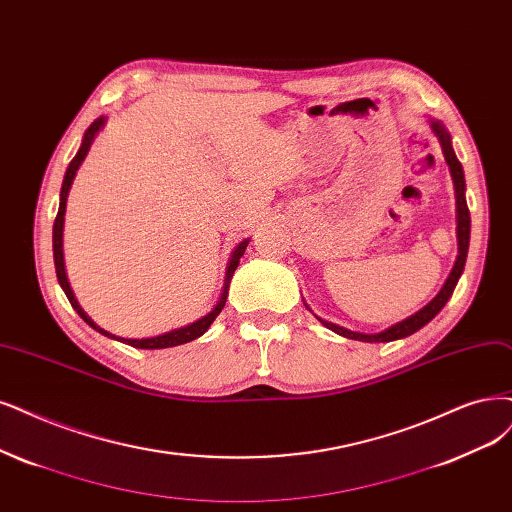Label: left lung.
I'll use <instances>...</instances> for the list:
<instances>
[{
  "mask_svg": "<svg viewBox=\"0 0 512 512\" xmlns=\"http://www.w3.org/2000/svg\"><path fill=\"white\" fill-rule=\"evenodd\" d=\"M432 130L437 132V137L443 145V154H445V160L449 164V170H451V177H453V185H456V202H458V246H460V255H458V261L456 266H453L447 282L443 285L441 293L434 297L428 306H424L420 312H415L413 316L401 320V323H396L394 327L382 331V333H375V335H363V333H354V331H348L344 327H337L333 323H327V320H320L327 329L344 335V337H350V339H358V342H392V339H401V337H407L411 333H415L418 329H422L426 323H430V320L437 316L443 306L447 304V299L451 297L453 289H456L458 285V278L460 274L464 272V263H466V255H468V242H470V213H468V204H466V196H464V189H466V183H464V170H462V164L460 160L456 158V154H453V147H451V139H449V132L445 130V126L441 122H432Z\"/></svg>",
  "mask_w": 512,
  "mask_h": 512,
  "instance_id": "1",
  "label": "left lung"
}]
</instances>
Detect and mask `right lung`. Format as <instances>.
Here are the masks:
<instances>
[{
    "mask_svg": "<svg viewBox=\"0 0 512 512\" xmlns=\"http://www.w3.org/2000/svg\"><path fill=\"white\" fill-rule=\"evenodd\" d=\"M103 122H105V120H103V118H99V120H94V122L88 126L80 151H78V154H75V158L69 162V168H67L65 179H63V187H61V204H59V213H56L54 227H52V249H54L56 278H59V285L63 287V291H65V295H67V299H69V304L73 306V310L78 312V314L84 318V323H88L92 329H97L99 333H103V335H107V337L118 339L116 335H111V333L103 331L101 327L94 325L92 320L86 316V312L80 308V304H78V301H75L73 291H71L69 282H67V276H65V263H63V221H65V204H67V196H69V187H71V183H73L75 173H78L80 164L84 162V158H86V154H88V149H90V145H92L94 135H97V132L101 130ZM246 244H249V240H242V242L236 246V251H234V255H232V259H230V266H227V278H225L223 295H221V299H219V304L213 308V312H208L204 318L196 320V323H192V325L181 327V329H175V331H168V333L158 335V337H147V339H122V337H120V342H124V344H128V346H132V348L158 350V348H173V346H181V344H187V342H192V339L200 337L208 327H211V323H213V320L219 316V312H221V310H223V306H225V299H227V287H230V280H232V276H234V272H236V268H238V261H240V257L244 255Z\"/></svg>",
    "mask_w": 512,
    "mask_h": 512,
    "instance_id": "right-lung-1",
    "label": "right lung"
}]
</instances>
